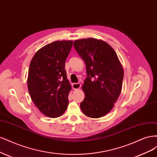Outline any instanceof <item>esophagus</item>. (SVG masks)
Wrapping results in <instances>:
<instances>
[{
  "mask_svg": "<svg viewBox=\"0 0 157 157\" xmlns=\"http://www.w3.org/2000/svg\"><path fill=\"white\" fill-rule=\"evenodd\" d=\"M81 87V83H72V88L74 89H78Z\"/></svg>",
  "mask_w": 157,
  "mask_h": 157,
  "instance_id": "1",
  "label": "esophagus"
}]
</instances>
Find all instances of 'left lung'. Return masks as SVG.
<instances>
[{"label":"left lung","instance_id":"left-lung-1","mask_svg":"<svg viewBox=\"0 0 157 157\" xmlns=\"http://www.w3.org/2000/svg\"><path fill=\"white\" fill-rule=\"evenodd\" d=\"M75 49L85 63L87 77L82 89L81 109L87 117L100 118L108 113L122 90L124 71L114 49L95 38L75 40Z\"/></svg>","mask_w":157,"mask_h":157}]
</instances>
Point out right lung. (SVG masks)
<instances>
[{
  "label": "right lung",
  "mask_w": 157,
  "mask_h": 157,
  "mask_svg": "<svg viewBox=\"0 0 157 157\" xmlns=\"http://www.w3.org/2000/svg\"><path fill=\"white\" fill-rule=\"evenodd\" d=\"M72 40L55 41L35 53L29 66L27 86L34 104L49 117L61 116L67 109L72 89L65 70V60Z\"/></svg>",
  "instance_id": "obj_1"
}]
</instances>
